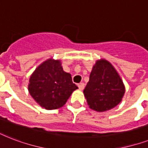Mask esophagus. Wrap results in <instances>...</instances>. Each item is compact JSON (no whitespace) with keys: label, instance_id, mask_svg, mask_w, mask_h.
I'll return each mask as SVG.
<instances>
[{"label":"esophagus","instance_id":"1","mask_svg":"<svg viewBox=\"0 0 148 148\" xmlns=\"http://www.w3.org/2000/svg\"><path fill=\"white\" fill-rule=\"evenodd\" d=\"M77 87L80 90H84V83H80L77 84Z\"/></svg>","mask_w":148,"mask_h":148}]
</instances>
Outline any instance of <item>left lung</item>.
<instances>
[{
    "mask_svg": "<svg viewBox=\"0 0 148 148\" xmlns=\"http://www.w3.org/2000/svg\"><path fill=\"white\" fill-rule=\"evenodd\" d=\"M125 87L114 67L105 59L97 60L93 66L84 95L90 109L103 112L118 105Z\"/></svg>",
    "mask_w": 148,
    "mask_h": 148,
    "instance_id": "1",
    "label": "left lung"
}]
</instances>
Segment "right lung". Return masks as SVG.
<instances>
[{"label": "right lung", "instance_id": "add662e5", "mask_svg": "<svg viewBox=\"0 0 148 148\" xmlns=\"http://www.w3.org/2000/svg\"><path fill=\"white\" fill-rule=\"evenodd\" d=\"M77 88L72 82L71 74L63 70L61 61L53 58L41 63L29 79L30 95L46 110L63 107Z\"/></svg>", "mask_w": 148, "mask_h": 148}]
</instances>
